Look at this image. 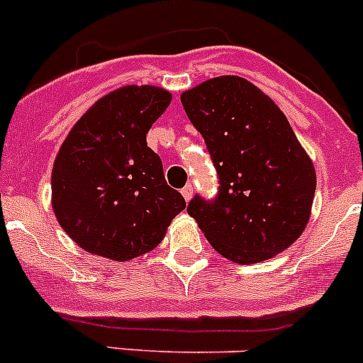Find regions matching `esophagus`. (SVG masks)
<instances>
[{
    "instance_id": "esophagus-1",
    "label": "esophagus",
    "mask_w": 363,
    "mask_h": 363,
    "mask_svg": "<svg viewBox=\"0 0 363 363\" xmlns=\"http://www.w3.org/2000/svg\"><path fill=\"white\" fill-rule=\"evenodd\" d=\"M182 196H183V199H185L186 203H189V201L192 199V196H194V186L192 185L183 186V189H182Z\"/></svg>"
}]
</instances>
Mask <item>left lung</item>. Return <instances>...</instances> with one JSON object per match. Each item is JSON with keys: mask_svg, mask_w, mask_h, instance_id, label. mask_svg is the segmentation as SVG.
<instances>
[{"mask_svg": "<svg viewBox=\"0 0 363 363\" xmlns=\"http://www.w3.org/2000/svg\"><path fill=\"white\" fill-rule=\"evenodd\" d=\"M220 177L213 203H189L209 245L227 260L257 264L304 233L316 190L311 157L278 104L236 74L209 78L182 94Z\"/></svg>", "mask_w": 363, "mask_h": 363, "instance_id": "8db88e82", "label": "left lung"}]
</instances>
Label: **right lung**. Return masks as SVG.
Listing matches in <instances>:
<instances>
[{
    "instance_id": "1",
    "label": "right lung",
    "mask_w": 363,
    "mask_h": 363,
    "mask_svg": "<svg viewBox=\"0 0 363 363\" xmlns=\"http://www.w3.org/2000/svg\"><path fill=\"white\" fill-rule=\"evenodd\" d=\"M171 99L155 85L118 87L96 101L62 141L52 167V209L85 252L115 262L145 255L185 209L147 145Z\"/></svg>"
}]
</instances>
